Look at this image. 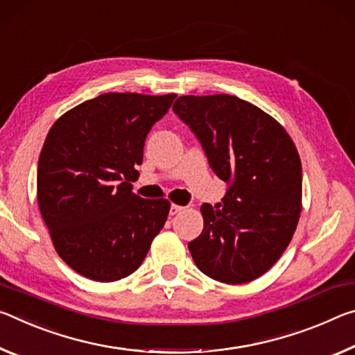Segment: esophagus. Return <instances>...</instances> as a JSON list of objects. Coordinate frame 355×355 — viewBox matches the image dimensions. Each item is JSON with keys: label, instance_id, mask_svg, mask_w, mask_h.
<instances>
[{"label": "esophagus", "instance_id": "obj_1", "mask_svg": "<svg viewBox=\"0 0 355 355\" xmlns=\"http://www.w3.org/2000/svg\"><path fill=\"white\" fill-rule=\"evenodd\" d=\"M185 207H182V206H178V205H171L170 206V216H176V214H179V212H182Z\"/></svg>", "mask_w": 355, "mask_h": 355}]
</instances>
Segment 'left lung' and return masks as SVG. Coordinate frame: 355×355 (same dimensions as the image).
<instances>
[{"label": "left lung", "instance_id": "8db88e82", "mask_svg": "<svg viewBox=\"0 0 355 355\" xmlns=\"http://www.w3.org/2000/svg\"><path fill=\"white\" fill-rule=\"evenodd\" d=\"M173 112L190 127L209 165L228 184L220 209L202 205L205 228L189 250L202 274L242 284L274 266L302 211V165L277 121L236 96H182Z\"/></svg>", "mask_w": 355, "mask_h": 355}]
</instances>
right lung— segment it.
<instances>
[{"instance_id": "add662e5", "label": "right lung", "mask_w": 355, "mask_h": 355, "mask_svg": "<svg viewBox=\"0 0 355 355\" xmlns=\"http://www.w3.org/2000/svg\"><path fill=\"white\" fill-rule=\"evenodd\" d=\"M176 94L108 92L51 125L37 165V202L55 250L75 272L116 282L135 272L170 212L132 191L149 130Z\"/></svg>"}]
</instances>
